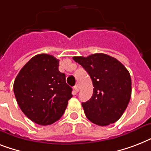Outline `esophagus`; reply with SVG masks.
I'll list each match as a JSON object with an SVG mask.
<instances>
[{"instance_id": "obj_1", "label": "esophagus", "mask_w": 151, "mask_h": 151, "mask_svg": "<svg viewBox=\"0 0 151 151\" xmlns=\"http://www.w3.org/2000/svg\"><path fill=\"white\" fill-rule=\"evenodd\" d=\"M73 91H74V93L77 94L78 92H79V87H78V85H76L74 87H73Z\"/></svg>"}]
</instances>
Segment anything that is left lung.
<instances>
[{"label": "left lung", "instance_id": "1", "mask_svg": "<svg viewBox=\"0 0 151 151\" xmlns=\"http://www.w3.org/2000/svg\"><path fill=\"white\" fill-rule=\"evenodd\" d=\"M73 59L87 71L94 87L92 98L82 103L85 116L100 126L117 122L131 98L132 81L128 70L117 59L103 53Z\"/></svg>", "mask_w": 151, "mask_h": 151}]
</instances>
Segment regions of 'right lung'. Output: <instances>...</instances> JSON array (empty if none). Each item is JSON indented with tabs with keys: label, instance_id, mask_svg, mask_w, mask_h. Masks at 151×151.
I'll return each instance as SVG.
<instances>
[{
	"label": "right lung",
	"instance_id": "1",
	"mask_svg": "<svg viewBox=\"0 0 151 151\" xmlns=\"http://www.w3.org/2000/svg\"><path fill=\"white\" fill-rule=\"evenodd\" d=\"M59 63L53 55H37L21 69L14 81L20 109L36 124L48 125L58 121L73 96L65 73L59 72Z\"/></svg>",
	"mask_w": 151,
	"mask_h": 151
}]
</instances>
